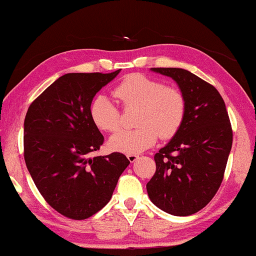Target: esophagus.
Instances as JSON below:
<instances>
[{"mask_svg": "<svg viewBox=\"0 0 256 256\" xmlns=\"http://www.w3.org/2000/svg\"><path fill=\"white\" fill-rule=\"evenodd\" d=\"M138 158V154H128V159L130 160V162H134Z\"/></svg>", "mask_w": 256, "mask_h": 256, "instance_id": "1", "label": "esophagus"}]
</instances>
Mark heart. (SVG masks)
<instances>
[{"label":"heart","mask_w":256,"mask_h":256,"mask_svg":"<svg viewBox=\"0 0 256 256\" xmlns=\"http://www.w3.org/2000/svg\"><path fill=\"white\" fill-rule=\"evenodd\" d=\"M114 94L125 110L138 108L134 124L138 128L112 136L108 146L118 152L136 154L149 149L162 138H170L178 131L186 112L183 92L164 86L152 78L134 73L116 86ZM90 118L102 131L114 133L120 128V112L114 102L99 94L90 105Z\"/></svg>","instance_id":"heart-1"}]
</instances>
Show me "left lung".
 I'll return each mask as SVG.
<instances>
[{
    "instance_id": "obj_1",
    "label": "left lung",
    "mask_w": 256,
    "mask_h": 256,
    "mask_svg": "<svg viewBox=\"0 0 256 256\" xmlns=\"http://www.w3.org/2000/svg\"><path fill=\"white\" fill-rule=\"evenodd\" d=\"M172 78L186 100L183 123L154 154L156 172L146 192L151 202L172 216L203 209L220 188L232 144V131L222 97L214 86L178 68H152Z\"/></svg>"
}]
</instances>
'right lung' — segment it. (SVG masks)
Wrapping results in <instances>:
<instances>
[{"label": "right lung", "instance_id": "add662e5", "mask_svg": "<svg viewBox=\"0 0 256 256\" xmlns=\"http://www.w3.org/2000/svg\"><path fill=\"white\" fill-rule=\"evenodd\" d=\"M120 71L60 76L26 114V164L46 202L68 218L86 219L102 209L130 164L120 152L90 156L104 142L90 105Z\"/></svg>", "mask_w": 256, "mask_h": 256}]
</instances>
